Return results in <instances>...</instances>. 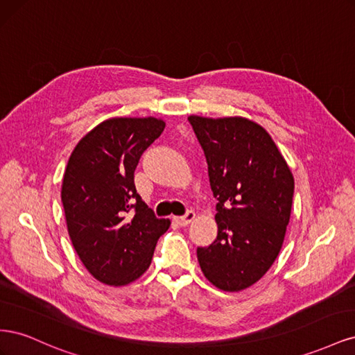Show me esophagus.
<instances>
[{
	"mask_svg": "<svg viewBox=\"0 0 355 355\" xmlns=\"http://www.w3.org/2000/svg\"><path fill=\"white\" fill-rule=\"evenodd\" d=\"M194 219H196V213L192 211V210H189V211H187L185 216L175 218V222L179 225V227H187V225H189Z\"/></svg>",
	"mask_w": 355,
	"mask_h": 355,
	"instance_id": "obj_1",
	"label": "esophagus"
}]
</instances>
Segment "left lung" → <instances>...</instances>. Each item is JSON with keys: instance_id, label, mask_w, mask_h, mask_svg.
I'll return each mask as SVG.
<instances>
[{"instance_id": "1", "label": "left lung", "mask_w": 355, "mask_h": 355, "mask_svg": "<svg viewBox=\"0 0 355 355\" xmlns=\"http://www.w3.org/2000/svg\"><path fill=\"white\" fill-rule=\"evenodd\" d=\"M209 166L218 237L198 247L207 280L223 292L253 286L282 250L295 179L262 125L244 116L189 115Z\"/></svg>"}]
</instances>
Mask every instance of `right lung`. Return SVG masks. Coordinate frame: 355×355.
I'll return each mask as SVG.
<instances>
[{"label":"right lung","instance_id":"obj_1","mask_svg":"<svg viewBox=\"0 0 355 355\" xmlns=\"http://www.w3.org/2000/svg\"><path fill=\"white\" fill-rule=\"evenodd\" d=\"M164 127L155 116L110 118L69 157L60 194L68 234L84 266L103 284L120 287L142 277L170 227L135 187L139 158Z\"/></svg>","mask_w":355,"mask_h":355}]
</instances>
